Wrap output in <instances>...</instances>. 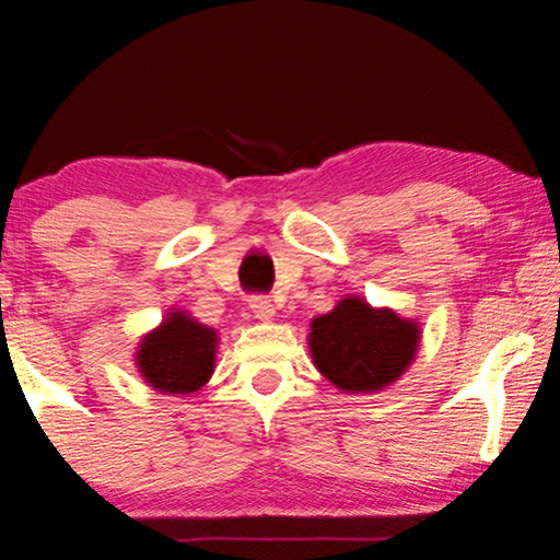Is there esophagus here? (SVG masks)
Masks as SVG:
<instances>
[{"instance_id":"34e87169","label":"esophagus","mask_w":560,"mask_h":560,"mask_svg":"<svg viewBox=\"0 0 560 560\" xmlns=\"http://www.w3.org/2000/svg\"><path fill=\"white\" fill-rule=\"evenodd\" d=\"M249 308H252V313H255V318H259V320H272L275 318V305L267 301L265 295L249 298Z\"/></svg>"}]
</instances>
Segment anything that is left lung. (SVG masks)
Masks as SVG:
<instances>
[{"mask_svg": "<svg viewBox=\"0 0 560 560\" xmlns=\"http://www.w3.org/2000/svg\"><path fill=\"white\" fill-rule=\"evenodd\" d=\"M420 328L389 308L349 295L311 320L308 347L316 370L343 393H377L416 359Z\"/></svg>", "mask_w": 560, "mask_h": 560, "instance_id": "8db88e82", "label": "left lung"}]
</instances>
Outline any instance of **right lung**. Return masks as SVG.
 Here are the masks:
<instances>
[{
  "label": "right lung",
  "instance_id": "1",
  "mask_svg": "<svg viewBox=\"0 0 560 560\" xmlns=\"http://www.w3.org/2000/svg\"><path fill=\"white\" fill-rule=\"evenodd\" d=\"M217 331L186 311L167 313L137 349V370L158 393L190 395L211 380L217 364Z\"/></svg>",
  "mask_w": 560,
  "mask_h": 560
}]
</instances>
